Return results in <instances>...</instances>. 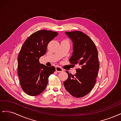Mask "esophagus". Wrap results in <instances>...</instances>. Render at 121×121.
Here are the masks:
<instances>
[{
    "mask_svg": "<svg viewBox=\"0 0 121 121\" xmlns=\"http://www.w3.org/2000/svg\"><path fill=\"white\" fill-rule=\"evenodd\" d=\"M56 70L57 72H63V71H64L63 69H62L61 67H58V66L56 67Z\"/></svg>",
    "mask_w": 121,
    "mask_h": 121,
    "instance_id": "esophagus-1",
    "label": "esophagus"
}]
</instances>
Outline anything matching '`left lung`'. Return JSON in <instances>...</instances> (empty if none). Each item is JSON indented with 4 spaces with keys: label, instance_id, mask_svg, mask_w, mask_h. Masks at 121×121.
<instances>
[{
    "label": "left lung",
    "instance_id": "obj_1",
    "mask_svg": "<svg viewBox=\"0 0 121 121\" xmlns=\"http://www.w3.org/2000/svg\"><path fill=\"white\" fill-rule=\"evenodd\" d=\"M73 42V52L69 59L71 64L77 65V73L69 74L64 82L65 89L73 96L82 97L92 90L96 82L99 68L98 52L95 43L88 36L81 31L65 32Z\"/></svg>",
    "mask_w": 121,
    "mask_h": 121
}]
</instances>
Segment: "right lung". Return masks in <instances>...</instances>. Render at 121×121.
Wrapping results in <instances>:
<instances>
[{
  "mask_svg": "<svg viewBox=\"0 0 121 121\" xmlns=\"http://www.w3.org/2000/svg\"><path fill=\"white\" fill-rule=\"evenodd\" d=\"M56 32L41 30L26 39L18 55L17 74L21 86L29 95L41 93L47 85L49 76L56 71L53 66L47 67L39 63L48 43L58 35Z\"/></svg>",
  "mask_w": 121,
  "mask_h": 121,
  "instance_id": "right-lung-1",
  "label": "right lung"
}]
</instances>
